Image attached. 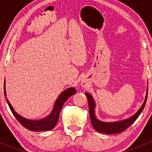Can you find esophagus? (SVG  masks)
Instances as JSON below:
<instances>
[{"label": "esophagus", "mask_w": 152, "mask_h": 152, "mask_svg": "<svg viewBox=\"0 0 152 152\" xmlns=\"http://www.w3.org/2000/svg\"><path fill=\"white\" fill-rule=\"evenodd\" d=\"M82 86L83 87H86V86H87V81L86 80H85V79H83V80H82Z\"/></svg>", "instance_id": "esophagus-1"}]
</instances>
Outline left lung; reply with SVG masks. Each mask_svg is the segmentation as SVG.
Masks as SVG:
<instances>
[{"label": "left lung", "instance_id": "obj_1", "mask_svg": "<svg viewBox=\"0 0 152 152\" xmlns=\"http://www.w3.org/2000/svg\"><path fill=\"white\" fill-rule=\"evenodd\" d=\"M86 96L88 100V104H89V110H90V121H91L92 126L95 130L99 132L104 133V134H118V133L122 132L125 131L128 127H129L138 118L140 113H142V110L145 107V103H146L147 100V96H148V88H147L146 95H145V99L144 101L143 104L141 106L138 111L133 115L132 117L129 118L125 119V120L119 121H115V122H103L101 121L100 120L97 119L96 114H95V108H96V102H95L94 99L92 97L91 95L88 93H85Z\"/></svg>", "mask_w": 152, "mask_h": 152}]
</instances>
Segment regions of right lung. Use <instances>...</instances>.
Instances as JSON below:
<instances>
[{
  "label": "right lung",
  "instance_id": "obj_1",
  "mask_svg": "<svg viewBox=\"0 0 152 152\" xmlns=\"http://www.w3.org/2000/svg\"><path fill=\"white\" fill-rule=\"evenodd\" d=\"M5 88V82H4V96H5L7 104H8L12 113H13L14 116L25 128L34 132L48 131V130H50L54 128V126L57 124L58 121H59V113H60L61 110H62V106H63L68 98H70V96H73L76 93V90L74 87H70V88L66 89L63 92H62V93L57 98L50 115H48L47 117L44 118L39 119V120H29V119H26L20 115L18 113H17L14 110L13 107L11 105V104L7 98V93H6Z\"/></svg>",
  "mask_w": 152,
  "mask_h": 152
}]
</instances>
